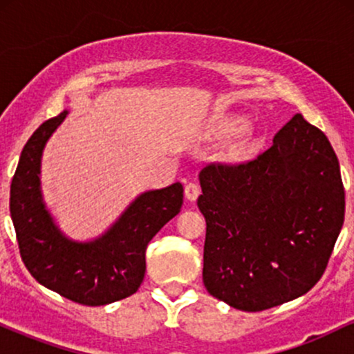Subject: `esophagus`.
<instances>
[{"instance_id":"1","label":"esophagus","mask_w":354,"mask_h":354,"mask_svg":"<svg viewBox=\"0 0 354 354\" xmlns=\"http://www.w3.org/2000/svg\"><path fill=\"white\" fill-rule=\"evenodd\" d=\"M200 193H201V188H200V185H198V183H188V185L185 186V196L188 198L189 201H194L196 200L198 196H200Z\"/></svg>"}]
</instances>
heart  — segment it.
I'll return each mask as SVG.
<instances>
[{"mask_svg":"<svg viewBox=\"0 0 354 354\" xmlns=\"http://www.w3.org/2000/svg\"><path fill=\"white\" fill-rule=\"evenodd\" d=\"M243 126V121L241 120H228L225 121V124H223V133L225 135H231V133H236L239 128ZM236 151H243V146H238Z\"/></svg>","mask_w":354,"mask_h":354,"instance_id":"heart-1","label":"heart"}]
</instances>
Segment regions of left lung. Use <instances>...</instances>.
<instances>
[{
  "mask_svg": "<svg viewBox=\"0 0 354 354\" xmlns=\"http://www.w3.org/2000/svg\"><path fill=\"white\" fill-rule=\"evenodd\" d=\"M200 181L211 296L263 311L319 281L344 221L338 158L321 129L295 115L253 160L213 161Z\"/></svg>",
  "mask_w": 354,
  "mask_h": 354,
  "instance_id": "obj_1",
  "label": "left lung"
}]
</instances>
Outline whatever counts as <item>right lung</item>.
I'll return each instance as SVG.
<instances>
[{"label":"right lung","instance_id":"right-lung-1","mask_svg":"<svg viewBox=\"0 0 354 354\" xmlns=\"http://www.w3.org/2000/svg\"><path fill=\"white\" fill-rule=\"evenodd\" d=\"M64 118L66 111L44 121L24 145L11 181V219L19 254L36 281L75 303L103 306L138 291L146 271V246L180 213L183 186L174 183L141 194L96 241H70L44 209L38 176L44 143Z\"/></svg>","mask_w":354,"mask_h":354}]
</instances>
